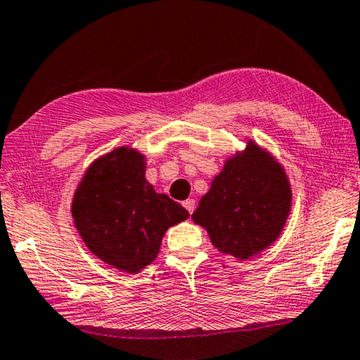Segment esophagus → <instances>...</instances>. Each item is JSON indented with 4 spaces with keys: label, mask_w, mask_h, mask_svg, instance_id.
Returning a JSON list of instances; mask_svg holds the SVG:
<instances>
[{
    "label": "esophagus",
    "mask_w": 360,
    "mask_h": 360,
    "mask_svg": "<svg viewBox=\"0 0 360 360\" xmlns=\"http://www.w3.org/2000/svg\"><path fill=\"white\" fill-rule=\"evenodd\" d=\"M183 206L186 207V211H188L189 214H193L194 207H195V201L194 199H186V201L183 202Z\"/></svg>",
    "instance_id": "esophagus-1"
}]
</instances>
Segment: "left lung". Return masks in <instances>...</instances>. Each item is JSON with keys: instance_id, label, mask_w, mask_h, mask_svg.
<instances>
[{"instance_id": "8db88e82", "label": "left lung", "mask_w": 360, "mask_h": 360, "mask_svg": "<svg viewBox=\"0 0 360 360\" xmlns=\"http://www.w3.org/2000/svg\"><path fill=\"white\" fill-rule=\"evenodd\" d=\"M290 204L284 166L267 148L248 139L244 151L226 159L191 217L207 231L217 251L245 261L279 239Z\"/></svg>"}]
</instances>
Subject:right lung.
<instances>
[{
  "instance_id": "obj_1",
  "label": "right lung",
  "mask_w": 360,
  "mask_h": 360,
  "mask_svg": "<svg viewBox=\"0 0 360 360\" xmlns=\"http://www.w3.org/2000/svg\"><path fill=\"white\" fill-rule=\"evenodd\" d=\"M146 165V156L136 148H115L88 166L71 202L86 248L127 274L149 266L166 231L189 217L181 204L154 191Z\"/></svg>"
}]
</instances>
